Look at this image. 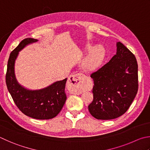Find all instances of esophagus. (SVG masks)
<instances>
[{"label":"esophagus","mask_w":150,"mask_h":150,"mask_svg":"<svg viewBox=\"0 0 150 150\" xmlns=\"http://www.w3.org/2000/svg\"><path fill=\"white\" fill-rule=\"evenodd\" d=\"M84 74L81 73L71 75L68 79V84L69 86V91L72 94H79L82 92L81 84L84 77Z\"/></svg>","instance_id":"1"}]
</instances>
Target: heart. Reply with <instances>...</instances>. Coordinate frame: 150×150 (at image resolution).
Returning <instances> with one entry per match:
<instances>
[{"label": "heart", "mask_w": 150, "mask_h": 150, "mask_svg": "<svg viewBox=\"0 0 150 150\" xmlns=\"http://www.w3.org/2000/svg\"><path fill=\"white\" fill-rule=\"evenodd\" d=\"M103 57L102 50L100 48L96 49L90 54V55L84 59L82 67L85 71H92L96 68L100 64Z\"/></svg>", "instance_id": "b5f03b06"}]
</instances>
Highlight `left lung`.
<instances>
[{
	"mask_svg": "<svg viewBox=\"0 0 150 150\" xmlns=\"http://www.w3.org/2000/svg\"><path fill=\"white\" fill-rule=\"evenodd\" d=\"M117 47V54L110 62L91 74L94 99L88 110L98 119L110 120L123 115L138 92L137 59L121 42Z\"/></svg>",
	"mask_w": 150,
	"mask_h": 150,
	"instance_id": "obj_1",
	"label": "left lung"
}]
</instances>
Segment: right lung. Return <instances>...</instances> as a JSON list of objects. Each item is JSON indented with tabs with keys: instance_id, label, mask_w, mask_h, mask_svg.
Instances as JSON below:
<instances>
[{
	"instance_id": "1",
	"label": "right lung",
	"mask_w": 150,
	"mask_h": 150,
	"mask_svg": "<svg viewBox=\"0 0 150 150\" xmlns=\"http://www.w3.org/2000/svg\"><path fill=\"white\" fill-rule=\"evenodd\" d=\"M37 41V39L26 38L10 53L6 83L13 102L21 112L31 118L43 120L55 117L62 110L67 99L65 92L67 79L39 91L27 90L18 83L14 75V63L19 51L28 44Z\"/></svg>"
}]
</instances>
